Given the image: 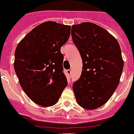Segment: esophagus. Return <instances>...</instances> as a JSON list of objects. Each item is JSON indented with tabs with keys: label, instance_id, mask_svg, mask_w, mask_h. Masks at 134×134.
Wrapping results in <instances>:
<instances>
[{
	"label": "esophagus",
	"instance_id": "obj_1",
	"mask_svg": "<svg viewBox=\"0 0 134 134\" xmlns=\"http://www.w3.org/2000/svg\"><path fill=\"white\" fill-rule=\"evenodd\" d=\"M67 76L69 77H71V69H69V70L67 71Z\"/></svg>",
	"mask_w": 134,
	"mask_h": 134
}]
</instances>
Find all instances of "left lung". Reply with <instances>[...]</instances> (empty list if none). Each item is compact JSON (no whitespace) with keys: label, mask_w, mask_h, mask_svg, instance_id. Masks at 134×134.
<instances>
[{"label":"left lung","mask_w":134,"mask_h":134,"mask_svg":"<svg viewBox=\"0 0 134 134\" xmlns=\"http://www.w3.org/2000/svg\"><path fill=\"white\" fill-rule=\"evenodd\" d=\"M71 34L82 60L80 77L73 84L77 103L86 110L101 107L119 85L123 60L117 40L91 22L71 26Z\"/></svg>","instance_id":"left-lung-1"}]
</instances>
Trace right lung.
<instances>
[{
  "label": "right lung",
  "mask_w": 134,
  "mask_h": 134,
  "mask_svg": "<svg viewBox=\"0 0 134 134\" xmlns=\"http://www.w3.org/2000/svg\"><path fill=\"white\" fill-rule=\"evenodd\" d=\"M70 31V26L43 22L28 33L15 49V74L24 93L38 105H54L67 86L60 48L68 41Z\"/></svg>",
  "instance_id": "1"
}]
</instances>
